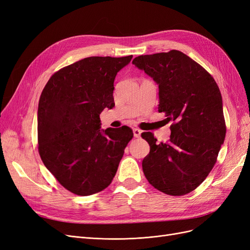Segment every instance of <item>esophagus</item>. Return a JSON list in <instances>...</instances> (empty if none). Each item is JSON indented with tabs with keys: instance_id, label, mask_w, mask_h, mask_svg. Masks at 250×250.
<instances>
[{
	"instance_id": "esophagus-1",
	"label": "esophagus",
	"mask_w": 250,
	"mask_h": 250,
	"mask_svg": "<svg viewBox=\"0 0 250 250\" xmlns=\"http://www.w3.org/2000/svg\"><path fill=\"white\" fill-rule=\"evenodd\" d=\"M141 133H142L141 129H139V128H134V129H133L134 138H140L141 137Z\"/></svg>"
}]
</instances>
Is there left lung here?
Wrapping results in <instances>:
<instances>
[{
	"label": "left lung",
	"instance_id": "1",
	"mask_svg": "<svg viewBox=\"0 0 250 250\" xmlns=\"http://www.w3.org/2000/svg\"><path fill=\"white\" fill-rule=\"evenodd\" d=\"M132 63L157 83L158 111L173 122L165 143L142 133L150 145L144 174L158 191L186 195L208 177L225 139L220 89L204 67L177 50L141 55Z\"/></svg>",
	"mask_w": 250,
	"mask_h": 250
}]
</instances>
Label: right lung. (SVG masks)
Masks as SVG:
<instances>
[{
    "label": "right lung",
    "instance_id": "right-lung-1",
    "mask_svg": "<svg viewBox=\"0 0 250 250\" xmlns=\"http://www.w3.org/2000/svg\"><path fill=\"white\" fill-rule=\"evenodd\" d=\"M131 58L81 59L55 72L42 89L37 111L39 152L58 183L74 194L88 196L107 188L133 138L127 126L100 130V113L115 106L116 75Z\"/></svg>",
    "mask_w": 250,
    "mask_h": 250
}]
</instances>
